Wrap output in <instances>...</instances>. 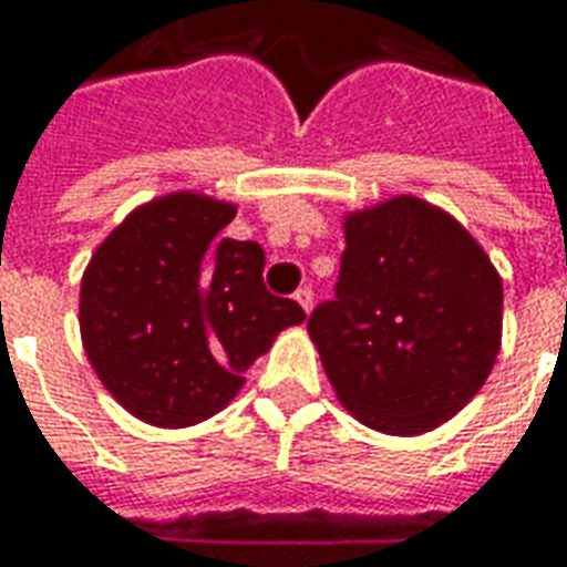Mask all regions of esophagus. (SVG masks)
Masks as SVG:
<instances>
[{"mask_svg": "<svg viewBox=\"0 0 567 567\" xmlns=\"http://www.w3.org/2000/svg\"><path fill=\"white\" fill-rule=\"evenodd\" d=\"M295 300L300 303V307H303V312H309V309H312V303H316V295H312V288H309V285H303V288H297Z\"/></svg>", "mask_w": 567, "mask_h": 567, "instance_id": "obj_1", "label": "esophagus"}]
</instances>
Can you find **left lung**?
I'll return each instance as SVG.
<instances>
[{"instance_id": "1", "label": "left lung", "mask_w": 567, "mask_h": 567, "mask_svg": "<svg viewBox=\"0 0 567 567\" xmlns=\"http://www.w3.org/2000/svg\"><path fill=\"white\" fill-rule=\"evenodd\" d=\"M501 279L446 212L394 197L346 218L333 300L307 328L340 404L385 434H422L474 398L501 349Z\"/></svg>"}]
</instances>
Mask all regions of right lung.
<instances>
[{
    "label": "right lung",
    "mask_w": 567,
    "mask_h": 567,
    "mask_svg": "<svg viewBox=\"0 0 567 567\" xmlns=\"http://www.w3.org/2000/svg\"><path fill=\"white\" fill-rule=\"evenodd\" d=\"M230 203L169 194L140 206L81 279V340L117 404L161 427L197 425L307 312L264 285V248L218 236Z\"/></svg>",
    "instance_id": "1"
}]
</instances>
